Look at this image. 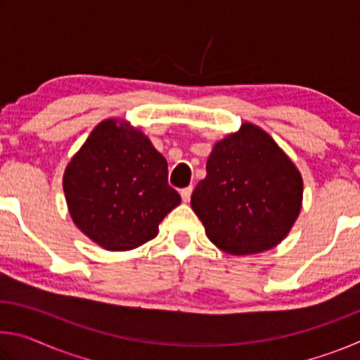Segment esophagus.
I'll use <instances>...</instances> for the list:
<instances>
[{
  "instance_id": "esophagus-1",
  "label": "esophagus",
  "mask_w": 360,
  "mask_h": 360,
  "mask_svg": "<svg viewBox=\"0 0 360 360\" xmlns=\"http://www.w3.org/2000/svg\"><path fill=\"white\" fill-rule=\"evenodd\" d=\"M191 195H192V187H186V188H182V191H181V198H182V202L187 203L188 200H191Z\"/></svg>"
}]
</instances>
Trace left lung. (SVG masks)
I'll return each mask as SVG.
<instances>
[{
  "label": "left lung",
  "instance_id": "8db88e82",
  "mask_svg": "<svg viewBox=\"0 0 360 360\" xmlns=\"http://www.w3.org/2000/svg\"><path fill=\"white\" fill-rule=\"evenodd\" d=\"M303 179L260 127L245 122L217 141L191 205L216 248L251 255L278 246L302 210Z\"/></svg>",
  "mask_w": 360,
  "mask_h": 360
}]
</instances>
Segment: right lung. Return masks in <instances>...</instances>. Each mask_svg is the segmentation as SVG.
Wrapping results in <instances>:
<instances>
[{
	"label": "right lung",
	"instance_id": "obj_1",
	"mask_svg": "<svg viewBox=\"0 0 360 360\" xmlns=\"http://www.w3.org/2000/svg\"><path fill=\"white\" fill-rule=\"evenodd\" d=\"M76 227L106 251H130L155 238L181 203L168 186V163L144 133L124 119L100 122L63 174Z\"/></svg>",
	"mask_w": 360,
	"mask_h": 360
}]
</instances>
